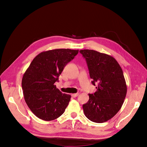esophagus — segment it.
<instances>
[{
    "label": "esophagus",
    "mask_w": 147,
    "mask_h": 147,
    "mask_svg": "<svg viewBox=\"0 0 147 147\" xmlns=\"http://www.w3.org/2000/svg\"><path fill=\"white\" fill-rule=\"evenodd\" d=\"M78 95H79L78 93H76V94H71V96H72V97H76Z\"/></svg>",
    "instance_id": "34e87169"
}]
</instances>
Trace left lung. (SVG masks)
Returning a JSON list of instances; mask_svg holds the SVG:
<instances>
[{"instance_id":"8db88e82","label":"left lung","mask_w":147,"mask_h":147,"mask_svg":"<svg viewBox=\"0 0 147 147\" xmlns=\"http://www.w3.org/2000/svg\"><path fill=\"white\" fill-rule=\"evenodd\" d=\"M80 53L86 59L91 83L97 86L94 94L83 105L85 116L94 123H104L121 108L127 92L123 70L114 57L92 50Z\"/></svg>"}]
</instances>
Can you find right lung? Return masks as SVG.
<instances>
[{"label":"right lung","instance_id":"1","mask_svg":"<svg viewBox=\"0 0 147 147\" xmlns=\"http://www.w3.org/2000/svg\"><path fill=\"white\" fill-rule=\"evenodd\" d=\"M78 50L55 49L38 54L22 79L24 100L30 110L40 119L54 120L64 113L71 96L62 93L55 83L65 66Z\"/></svg>","mask_w":147,"mask_h":147}]
</instances>
